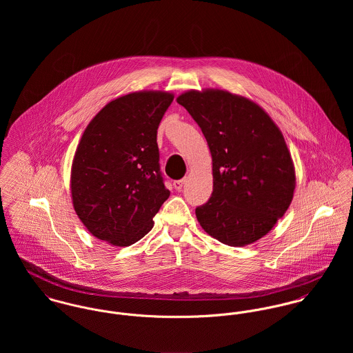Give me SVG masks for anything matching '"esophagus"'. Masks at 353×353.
Segmentation results:
<instances>
[{
  "instance_id": "esophagus-1",
  "label": "esophagus",
  "mask_w": 353,
  "mask_h": 353,
  "mask_svg": "<svg viewBox=\"0 0 353 353\" xmlns=\"http://www.w3.org/2000/svg\"><path fill=\"white\" fill-rule=\"evenodd\" d=\"M183 185H185V179H181V181H175V182H174V188H175V190H178V192H181V190L183 189Z\"/></svg>"
}]
</instances>
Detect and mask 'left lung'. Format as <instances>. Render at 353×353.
<instances>
[{"label":"left lung","instance_id":"1","mask_svg":"<svg viewBox=\"0 0 353 353\" xmlns=\"http://www.w3.org/2000/svg\"><path fill=\"white\" fill-rule=\"evenodd\" d=\"M176 101L201 128L212 154L213 192L196 209L200 225L224 245H252L294 199L295 167L281 130L256 103L224 90H192Z\"/></svg>","mask_w":353,"mask_h":353}]
</instances>
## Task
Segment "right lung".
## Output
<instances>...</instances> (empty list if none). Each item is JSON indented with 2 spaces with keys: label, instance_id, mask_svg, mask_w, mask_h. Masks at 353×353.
Listing matches in <instances>:
<instances>
[{
  "label": "right lung",
  "instance_id": "1",
  "mask_svg": "<svg viewBox=\"0 0 353 353\" xmlns=\"http://www.w3.org/2000/svg\"><path fill=\"white\" fill-rule=\"evenodd\" d=\"M165 91H139L107 103L85 128L73 157V208L98 239L125 248L145 236L170 190L156 143L172 103Z\"/></svg>",
  "mask_w": 353,
  "mask_h": 353
}]
</instances>
